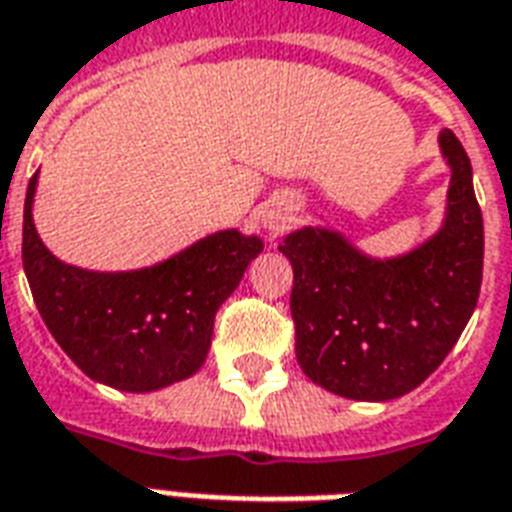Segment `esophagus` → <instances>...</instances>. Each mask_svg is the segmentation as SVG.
<instances>
[{"instance_id": "esophagus-1", "label": "esophagus", "mask_w": 512, "mask_h": 512, "mask_svg": "<svg viewBox=\"0 0 512 512\" xmlns=\"http://www.w3.org/2000/svg\"><path fill=\"white\" fill-rule=\"evenodd\" d=\"M288 221H291V218H288V210L283 205H270L261 213V224H264V229L272 234L283 232Z\"/></svg>"}]
</instances>
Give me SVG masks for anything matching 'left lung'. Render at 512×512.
I'll list each match as a JSON object with an SVG mask.
<instances>
[{
	"label": "left lung",
	"instance_id": "1",
	"mask_svg": "<svg viewBox=\"0 0 512 512\" xmlns=\"http://www.w3.org/2000/svg\"><path fill=\"white\" fill-rule=\"evenodd\" d=\"M437 140L451 186L443 226L418 248L375 259L326 226H302L280 245L294 267L299 367L345 399L386 402L421 386L478 305L483 215L472 167L451 129Z\"/></svg>",
	"mask_w": 512,
	"mask_h": 512
}]
</instances>
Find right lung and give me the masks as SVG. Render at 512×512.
I'll return each instance as SVG.
<instances>
[{
  "label": "right lung",
  "mask_w": 512,
  "mask_h": 512,
  "mask_svg": "<svg viewBox=\"0 0 512 512\" xmlns=\"http://www.w3.org/2000/svg\"><path fill=\"white\" fill-rule=\"evenodd\" d=\"M37 175L23 202V272L61 351L96 383L145 394L202 370L218 307L261 251L256 234H207L186 251L132 272L80 270L56 259L34 229Z\"/></svg>",
  "instance_id": "right-lung-1"
}]
</instances>
